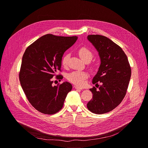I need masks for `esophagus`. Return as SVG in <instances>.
<instances>
[{
	"mask_svg": "<svg viewBox=\"0 0 148 148\" xmlns=\"http://www.w3.org/2000/svg\"><path fill=\"white\" fill-rule=\"evenodd\" d=\"M74 87H75V88H76V89H80V90L83 89V87H80V86H75Z\"/></svg>",
	"mask_w": 148,
	"mask_h": 148,
	"instance_id": "34e87169",
	"label": "esophagus"
}]
</instances>
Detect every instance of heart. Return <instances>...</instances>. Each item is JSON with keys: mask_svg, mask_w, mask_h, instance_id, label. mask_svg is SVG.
<instances>
[{"mask_svg": "<svg viewBox=\"0 0 148 148\" xmlns=\"http://www.w3.org/2000/svg\"><path fill=\"white\" fill-rule=\"evenodd\" d=\"M78 55L80 56L82 60L84 62H89L93 58V53L90 50L86 47H82L78 50ZM69 59V55L65 53L62 58V65L66 66L68 64ZM88 74L85 71H74L68 75V80L71 83L77 84L82 85L84 83V80L87 77Z\"/></svg>", "mask_w": 148, "mask_h": 148, "instance_id": "1", "label": "heart"}]
</instances>
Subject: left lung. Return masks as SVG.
Listing matches in <instances>:
<instances>
[{"label": "left lung", "instance_id": "obj_1", "mask_svg": "<svg viewBox=\"0 0 148 148\" xmlns=\"http://www.w3.org/2000/svg\"><path fill=\"white\" fill-rule=\"evenodd\" d=\"M87 38L101 60L92 83H102L99 90L95 87L90 88L93 98L87 107L93 113L102 114L113 110L124 99L130 80L131 68L123 49L110 38L97 34L88 35Z\"/></svg>", "mask_w": 148, "mask_h": 148}]
</instances>
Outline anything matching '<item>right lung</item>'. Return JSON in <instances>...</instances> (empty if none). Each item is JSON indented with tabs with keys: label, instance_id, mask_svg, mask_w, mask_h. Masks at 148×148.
Returning a JSON list of instances; mask_svg holds the SVG:
<instances>
[{
	"label": "right lung",
	"instance_id": "right-lung-1",
	"mask_svg": "<svg viewBox=\"0 0 148 148\" xmlns=\"http://www.w3.org/2000/svg\"><path fill=\"white\" fill-rule=\"evenodd\" d=\"M77 37L46 34L29 45L23 55L19 81L29 102L45 114L60 111L73 86L65 82L52 86L51 78L61 70L64 52L77 41ZM61 75L57 78L62 79Z\"/></svg>",
	"mask_w": 148,
	"mask_h": 148
}]
</instances>
